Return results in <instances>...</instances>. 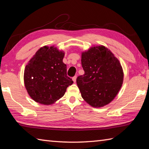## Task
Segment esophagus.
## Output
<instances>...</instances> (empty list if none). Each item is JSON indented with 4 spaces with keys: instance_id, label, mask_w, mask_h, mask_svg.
Returning a JSON list of instances; mask_svg holds the SVG:
<instances>
[{
    "instance_id": "obj_1",
    "label": "esophagus",
    "mask_w": 149,
    "mask_h": 149,
    "mask_svg": "<svg viewBox=\"0 0 149 149\" xmlns=\"http://www.w3.org/2000/svg\"><path fill=\"white\" fill-rule=\"evenodd\" d=\"M76 79H77V76H76V75H75L74 77H72V80H73V81L74 82V83H75V82H76Z\"/></svg>"
}]
</instances>
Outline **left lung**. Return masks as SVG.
Masks as SVG:
<instances>
[{"mask_svg":"<svg viewBox=\"0 0 149 149\" xmlns=\"http://www.w3.org/2000/svg\"><path fill=\"white\" fill-rule=\"evenodd\" d=\"M84 74L76 81L81 96L93 107H102L114 99L122 87V66L108 49L102 45L91 47L82 53Z\"/></svg>","mask_w":149,"mask_h":149,"instance_id":"obj_1","label":"left lung"}]
</instances>
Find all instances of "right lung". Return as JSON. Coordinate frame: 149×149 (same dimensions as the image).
Instances as JSON below:
<instances>
[{"instance_id":"obj_1","label":"right lung","mask_w":149,"mask_h":149,"mask_svg":"<svg viewBox=\"0 0 149 149\" xmlns=\"http://www.w3.org/2000/svg\"><path fill=\"white\" fill-rule=\"evenodd\" d=\"M64 56L56 47L44 46L30 59L24 79L27 92L34 101L52 104L64 95L66 88L74 83L66 74Z\"/></svg>"}]
</instances>
